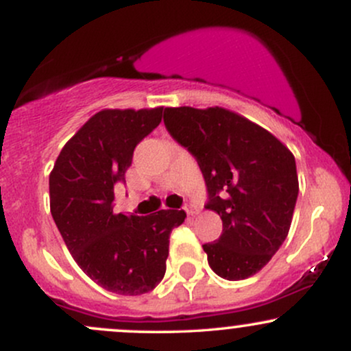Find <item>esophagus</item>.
<instances>
[{
	"label": "esophagus",
	"mask_w": 351,
	"mask_h": 351,
	"mask_svg": "<svg viewBox=\"0 0 351 351\" xmlns=\"http://www.w3.org/2000/svg\"><path fill=\"white\" fill-rule=\"evenodd\" d=\"M184 209H186V213L188 215H196V213H198V206H196L195 204V201H191V199H186L184 201Z\"/></svg>",
	"instance_id": "1"
}]
</instances>
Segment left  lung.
Segmentation results:
<instances>
[{
  "label": "left lung",
  "instance_id": "obj_1",
  "mask_svg": "<svg viewBox=\"0 0 351 351\" xmlns=\"http://www.w3.org/2000/svg\"><path fill=\"white\" fill-rule=\"evenodd\" d=\"M175 142L195 156L206 183V208L223 219L203 244L209 267L226 280L247 279L279 251L299 196L295 158L259 125L226 108H165Z\"/></svg>",
  "mask_w": 351,
  "mask_h": 351
}]
</instances>
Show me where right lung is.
I'll list each match as a JSON object with an SVG mask.
<instances>
[{
    "label": "right lung",
    "instance_id": "1",
    "mask_svg": "<svg viewBox=\"0 0 351 351\" xmlns=\"http://www.w3.org/2000/svg\"><path fill=\"white\" fill-rule=\"evenodd\" d=\"M163 108L102 110L64 145L49 176L51 215L79 267L100 287L142 295L167 271L170 234L183 209L115 215V184L125 183L134 150L162 122Z\"/></svg>",
    "mask_w": 351,
    "mask_h": 351
}]
</instances>
